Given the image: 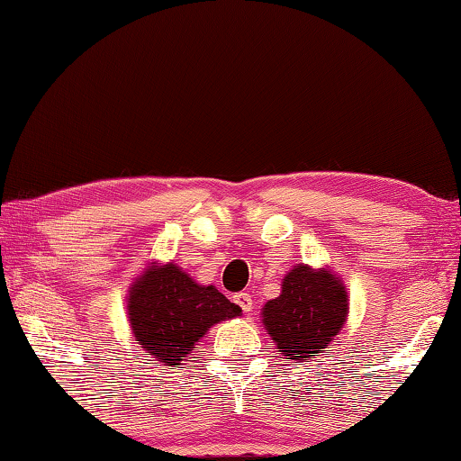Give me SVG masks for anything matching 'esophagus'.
I'll list each match as a JSON object with an SVG mask.
<instances>
[{"label": "esophagus", "instance_id": "1", "mask_svg": "<svg viewBox=\"0 0 461 461\" xmlns=\"http://www.w3.org/2000/svg\"><path fill=\"white\" fill-rule=\"evenodd\" d=\"M233 301H236V305L244 311V313H249V311L254 309V303H252V296H249L248 293H238L236 296H233Z\"/></svg>", "mask_w": 461, "mask_h": 461}]
</instances>
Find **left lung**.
<instances>
[{
	"mask_svg": "<svg viewBox=\"0 0 461 461\" xmlns=\"http://www.w3.org/2000/svg\"><path fill=\"white\" fill-rule=\"evenodd\" d=\"M262 321L286 360H305L325 352L348 317V294L327 270L293 268L283 280V293L268 301Z\"/></svg>",
	"mask_w": 461,
	"mask_h": 461,
	"instance_id": "1",
	"label": "left lung"
}]
</instances>
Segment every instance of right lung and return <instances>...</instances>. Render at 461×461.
Segmentation results:
<instances>
[{"label": "right lung", "mask_w": 461, "mask_h": 461, "mask_svg": "<svg viewBox=\"0 0 461 461\" xmlns=\"http://www.w3.org/2000/svg\"><path fill=\"white\" fill-rule=\"evenodd\" d=\"M128 313L136 341L154 360L181 366L207 330L241 309L217 288L201 286L185 272L167 264L150 268L131 286Z\"/></svg>", "instance_id": "add662e5"}]
</instances>
